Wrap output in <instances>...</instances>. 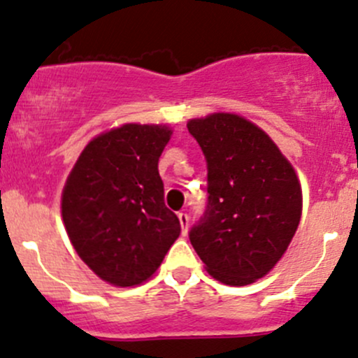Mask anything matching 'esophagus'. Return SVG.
<instances>
[{"mask_svg": "<svg viewBox=\"0 0 358 358\" xmlns=\"http://www.w3.org/2000/svg\"><path fill=\"white\" fill-rule=\"evenodd\" d=\"M179 216V223H181V228H182V234L188 232V224H189V216L186 213H179L177 214Z\"/></svg>", "mask_w": 358, "mask_h": 358, "instance_id": "34e87169", "label": "esophagus"}]
</instances>
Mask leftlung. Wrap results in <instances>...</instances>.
<instances>
[{"label":"left lung","mask_w":358,"mask_h":358,"mask_svg":"<svg viewBox=\"0 0 358 358\" xmlns=\"http://www.w3.org/2000/svg\"><path fill=\"white\" fill-rule=\"evenodd\" d=\"M207 162V206L189 241L207 272L230 287L264 278L299 227L297 173L264 130L236 114L192 119Z\"/></svg>","instance_id":"left-lung-1"}]
</instances>
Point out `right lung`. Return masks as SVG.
Here are the masks:
<instances>
[{
	"label": "right lung",
	"instance_id": "obj_1",
	"mask_svg": "<svg viewBox=\"0 0 358 358\" xmlns=\"http://www.w3.org/2000/svg\"><path fill=\"white\" fill-rule=\"evenodd\" d=\"M170 135L162 124H122L98 135L64 185L68 237L87 267L114 287L144 283L181 234L158 172Z\"/></svg>",
	"mask_w": 358,
	"mask_h": 358
}]
</instances>
